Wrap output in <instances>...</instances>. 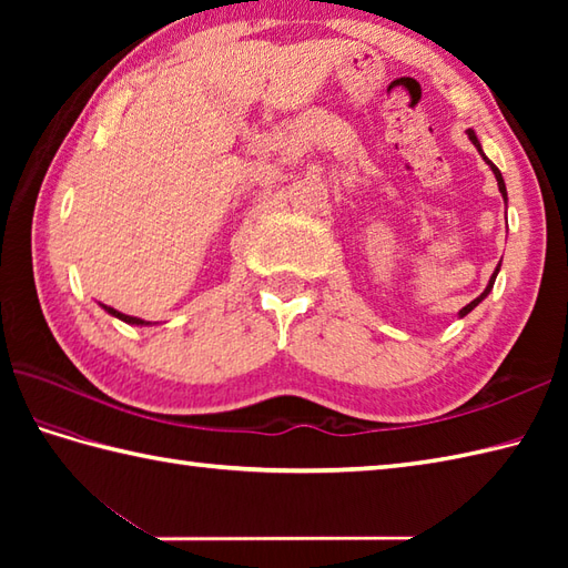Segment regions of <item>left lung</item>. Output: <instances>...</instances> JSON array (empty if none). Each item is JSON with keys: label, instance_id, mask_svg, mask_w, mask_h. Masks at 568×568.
<instances>
[{"label": "left lung", "instance_id": "8db88e82", "mask_svg": "<svg viewBox=\"0 0 568 568\" xmlns=\"http://www.w3.org/2000/svg\"><path fill=\"white\" fill-rule=\"evenodd\" d=\"M468 139H470V141H474V146L478 149V153H480V155H484V161H486V163L490 165V171H493V175H496V180H498V190H500V195H503V200H505V202H508V190H505V180H503L500 171H498V168H496V165H493V163H490V161L486 159V153H484V149H480V143H478L476 134H474V131H470V129H468ZM498 271H500V265H498V268H496V273H493V275H490V281H488V285H486V291H484V293H480V295H478V297L474 300V303H468V305H466V307H464L462 312H458V317H466V315H468V312H470V310H474V307H476V305L480 303V300H484V297H488V293L493 291V283H496V275H498Z\"/></svg>", "mask_w": 568, "mask_h": 568}]
</instances>
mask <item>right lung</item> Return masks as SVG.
<instances>
[{
	"label": "right lung",
	"instance_id": "obj_1",
	"mask_svg": "<svg viewBox=\"0 0 568 568\" xmlns=\"http://www.w3.org/2000/svg\"><path fill=\"white\" fill-rule=\"evenodd\" d=\"M106 312H110L112 317H119L122 322H126V324H149V322H143V320H139V317H131V315H124V312H119V310H114V307H106V305H102Z\"/></svg>",
	"mask_w": 568,
	"mask_h": 568
}]
</instances>
